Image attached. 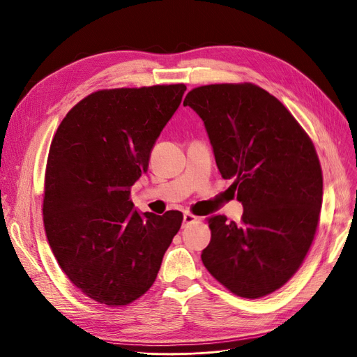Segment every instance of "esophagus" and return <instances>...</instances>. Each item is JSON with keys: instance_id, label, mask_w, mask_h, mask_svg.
<instances>
[{"instance_id": "esophagus-1", "label": "esophagus", "mask_w": 357, "mask_h": 357, "mask_svg": "<svg viewBox=\"0 0 357 357\" xmlns=\"http://www.w3.org/2000/svg\"><path fill=\"white\" fill-rule=\"evenodd\" d=\"M197 219H198V217H195L191 213H183V222L182 223H183V226H188V225L194 223Z\"/></svg>"}]
</instances>
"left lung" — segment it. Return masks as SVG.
Listing matches in <instances>:
<instances>
[{"mask_svg":"<svg viewBox=\"0 0 357 357\" xmlns=\"http://www.w3.org/2000/svg\"><path fill=\"white\" fill-rule=\"evenodd\" d=\"M203 119L215 165L243 206L241 223L208 219L203 264L241 298L280 289L311 246L322 203L315 147L284 105L258 86L210 84L183 100Z\"/></svg>","mask_w":357,"mask_h":357,"instance_id":"obj_1","label":"left lung"}]
</instances>
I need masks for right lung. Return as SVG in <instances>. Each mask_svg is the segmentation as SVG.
<instances>
[{"label":"right lung","instance_id":"right-lung-1","mask_svg":"<svg viewBox=\"0 0 357 357\" xmlns=\"http://www.w3.org/2000/svg\"><path fill=\"white\" fill-rule=\"evenodd\" d=\"M183 84L91 93L59 123L45 175L46 238L86 296L128 305L156 280L182 213L138 211L130 190L181 105Z\"/></svg>","mask_w":357,"mask_h":357}]
</instances>
